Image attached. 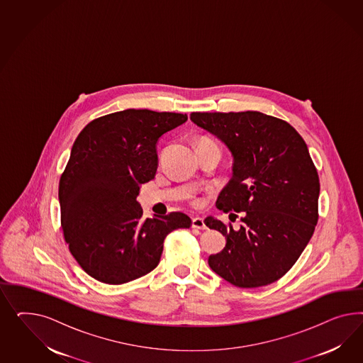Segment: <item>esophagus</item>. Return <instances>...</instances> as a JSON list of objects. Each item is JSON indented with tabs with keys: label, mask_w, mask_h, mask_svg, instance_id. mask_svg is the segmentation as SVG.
Instances as JSON below:
<instances>
[{
	"label": "esophagus",
	"mask_w": 363,
	"mask_h": 363,
	"mask_svg": "<svg viewBox=\"0 0 363 363\" xmlns=\"http://www.w3.org/2000/svg\"><path fill=\"white\" fill-rule=\"evenodd\" d=\"M191 228L199 229V230H205V229H206V225H205V222H203V218L194 217V218L191 220Z\"/></svg>",
	"instance_id": "obj_1"
}]
</instances>
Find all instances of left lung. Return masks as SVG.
Wrapping results in <instances>:
<instances>
[{"label": "left lung", "mask_w": 363, "mask_h": 363, "mask_svg": "<svg viewBox=\"0 0 363 363\" xmlns=\"http://www.w3.org/2000/svg\"><path fill=\"white\" fill-rule=\"evenodd\" d=\"M190 120L230 152V181L216 205L241 213L238 230L205 220L226 238L210 269L238 287L273 284L297 262L318 220V173L306 143L291 125L259 111L191 113Z\"/></svg>", "instance_id": "obj_1"}]
</instances>
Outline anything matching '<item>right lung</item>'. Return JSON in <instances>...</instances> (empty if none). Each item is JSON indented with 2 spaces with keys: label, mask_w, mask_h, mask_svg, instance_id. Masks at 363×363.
I'll list each match as a JSON object with an SVG mask.
<instances>
[{
  "label": "right lung",
  "mask_w": 363,
  "mask_h": 363,
  "mask_svg": "<svg viewBox=\"0 0 363 363\" xmlns=\"http://www.w3.org/2000/svg\"><path fill=\"white\" fill-rule=\"evenodd\" d=\"M186 114L126 109L90 122L73 143L60 179L61 225L69 250L90 277L121 285L160 264L164 240L189 229L184 213L145 218L140 185L153 179L160 138Z\"/></svg>",
  "instance_id": "add662e5"
}]
</instances>
